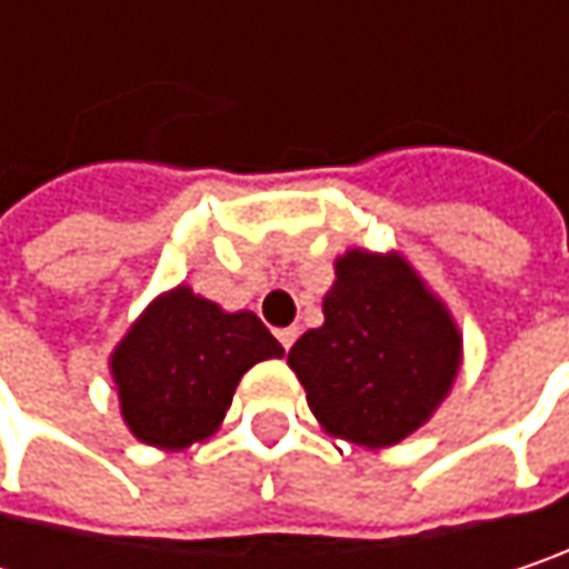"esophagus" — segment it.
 <instances>
[{
	"label": "esophagus",
	"instance_id": "1",
	"mask_svg": "<svg viewBox=\"0 0 569 569\" xmlns=\"http://www.w3.org/2000/svg\"><path fill=\"white\" fill-rule=\"evenodd\" d=\"M278 340H281L284 349H291L295 340H298V327H284V330H278Z\"/></svg>",
	"mask_w": 569,
	"mask_h": 569
}]
</instances>
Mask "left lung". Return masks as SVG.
I'll return each instance as SVG.
<instances>
[{
	"label": "left lung",
	"instance_id": "left-lung-1",
	"mask_svg": "<svg viewBox=\"0 0 569 569\" xmlns=\"http://www.w3.org/2000/svg\"><path fill=\"white\" fill-rule=\"evenodd\" d=\"M463 337L401 256L349 249L323 298V327L288 352L320 427L359 447L415 433L460 372Z\"/></svg>",
	"mask_w": 569,
	"mask_h": 569
}]
</instances>
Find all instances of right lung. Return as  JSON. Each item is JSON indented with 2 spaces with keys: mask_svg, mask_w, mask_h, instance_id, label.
Returning a JSON list of instances; mask_svg holds the SVG:
<instances>
[{
  "mask_svg": "<svg viewBox=\"0 0 569 569\" xmlns=\"http://www.w3.org/2000/svg\"><path fill=\"white\" fill-rule=\"evenodd\" d=\"M284 356L252 310L223 307L178 284L154 298L116 346L109 369L129 430L161 450H183L223 425L239 379Z\"/></svg>",
  "mask_w": 569,
  "mask_h": 569,
  "instance_id": "add662e5",
  "label": "right lung"
}]
</instances>
